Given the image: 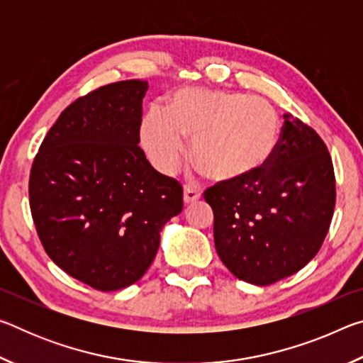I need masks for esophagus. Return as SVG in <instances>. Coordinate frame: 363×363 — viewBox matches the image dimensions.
<instances>
[{"label": "esophagus", "mask_w": 363, "mask_h": 363, "mask_svg": "<svg viewBox=\"0 0 363 363\" xmlns=\"http://www.w3.org/2000/svg\"><path fill=\"white\" fill-rule=\"evenodd\" d=\"M200 196H201V194L199 192V190H195L192 187L184 189V203L186 205L194 203V201H199Z\"/></svg>", "instance_id": "34e87169"}]
</instances>
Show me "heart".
Listing matches in <instances>:
<instances>
[{"label":"heart","instance_id":"b5f03b06","mask_svg":"<svg viewBox=\"0 0 363 363\" xmlns=\"http://www.w3.org/2000/svg\"><path fill=\"white\" fill-rule=\"evenodd\" d=\"M192 138L190 157L211 179L247 181L269 167L281 140V125L269 102L247 94L182 88L167 112L150 108L140 125V143L162 173H173Z\"/></svg>","mask_w":363,"mask_h":363}]
</instances>
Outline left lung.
I'll use <instances>...</instances> for the list:
<instances>
[{
  "instance_id": "8db88e82",
  "label": "left lung",
  "mask_w": 363,
  "mask_h": 363,
  "mask_svg": "<svg viewBox=\"0 0 363 363\" xmlns=\"http://www.w3.org/2000/svg\"><path fill=\"white\" fill-rule=\"evenodd\" d=\"M272 162L247 181L210 187L214 247L237 279L257 286L296 274L314 257L333 218V163L320 136L285 113Z\"/></svg>"
}]
</instances>
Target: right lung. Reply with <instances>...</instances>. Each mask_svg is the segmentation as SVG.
<instances>
[{
    "label": "right lung",
    "instance_id": "right-lung-1",
    "mask_svg": "<svg viewBox=\"0 0 363 363\" xmlns=\"http://www.w3.org/2000/svg\"><path fill=\"white\" fill-rule=\"evenodd\" d=\"M149 83H112L67 107L36 153L30 210L49 257L101 291L143 277L160 232L182 211L181 184L139 147Z\"/></svg>",
    "mask_w": 363,
    "mask_h": 363
}]
</instances>
